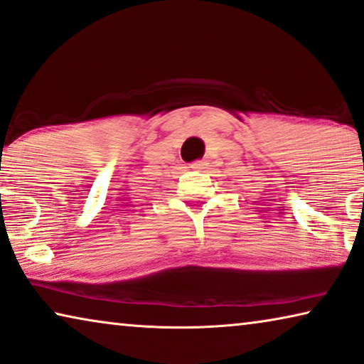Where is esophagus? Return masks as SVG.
I'll return each instance as SVG.
<instances>
[{
    "label": "esophagus",
    "mask_w": 364,
    "mask_h": 364,
    "mask_svg": "<svg viewBox=\"0 0 364 364\" xmlns=\"http://www.w3.org/2000/svg\"><path fill=\"white\" fill-rule=\"evenodd\" d=\"M205 165L207 164L204 160H196V161H193L191 165H189V168H191V170H204Z\"/></svg>",
    "instance_id": "obj_1"
}]
</instances>
